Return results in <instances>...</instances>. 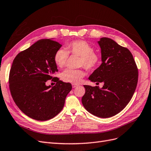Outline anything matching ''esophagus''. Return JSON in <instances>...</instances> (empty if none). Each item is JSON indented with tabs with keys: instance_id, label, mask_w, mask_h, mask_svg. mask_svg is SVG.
<instances>
[{
	"instance_id": "34e87169",
	"label": "esophagus",
	"mask_w": 151,
	"mask_h": 151,
	"mask_svg": "<svg viewBox=\"0 0 151 151\" xmlns=\"http://www.w3.org/2000/svg\"><path fill=\"white\" fill-rule=\"evenodd\" d=\"M78 86V85H75V84H73V85H72V87H73V88H76V87H77Z\"/></svg>"
}]
</instances>
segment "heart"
<instances>
[{
    "mask_svg": "<svg viewBox=\"0 0 151 151\" xmlns=\"http://www.w3.org/2000/svg\"><path fill=\"white\" fill-rule=\"evenodd\" d=\"M66 50L60 48L54 55L55 64L61 68L66 65L69 54L80 56L79 65L83 66L88 70H95L100 64V55L95 52L94 47L85 41L76 40L68 43ZM84 75L85 72L81 70L66 69L62 73L61 79L67 83L78 84Z\"/></svg>",
    "mask_w": 151,
    "mask_h": 151,
    "instance_id": "heart-1",
    "label": "heart"
}]
</instances>
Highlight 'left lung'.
<instances>
[{
	"instance_id": "1",
	"label": "left lung",
	"mask_w": 151,
	"mask_h": 151,
	"mask_svg": "<svg viewBox=\"0 0 151 151\" xmlns=\"http://www.w3.org/2000/svg\"><path fill=\"white\" fill-rule=\"evenodd\" d=\"M101 49L100 66L88 79L96 85H83L81 102L85 109L96 116L109 118L122 110L132 99L138 81V70L132 53L108 37L97 41Z\"/></svg>"
}]
</instances>
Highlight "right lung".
<instances>
[{
  "instance_id": "right-lung-1",
  "label": "right lung",
  "mask_w": 151,
  "mask_h": 151,
  "mask_svg": "<svg viewBox=\"0 0 151 151\" xmlns=\"http://www.w3.org/2000/svg\"><path fill=\"white\" fill-rule=\"evenodd\" d=\"M61 46L53 39H43L19 52L13 61L9 74L11 95L19 109L31 119L45 121L55 117L72 89L70 83L62 81L52 87L46 85L55 78L52 75L58 70L54 55Z\"/></svg>"
}]
</instances>
